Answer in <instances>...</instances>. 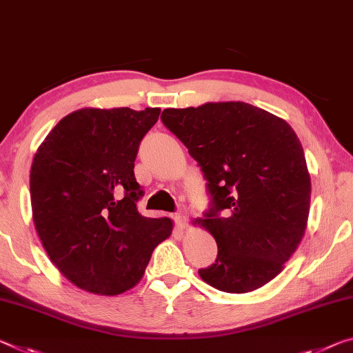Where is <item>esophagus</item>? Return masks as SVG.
<instances>
[{"label": "esophagus", "mask_w": 353, "mask_h": 353, "mask_svg": "<svg viewBox=\"0 0 353 353\" xmlns=\"http://www.w3.org/2000/svg\"><path fill=\"white\" fill-rule=\"evenodd\" d=\"M175 222H176V225H178V228H181V230L186 228V225H188V216L184 214L183 208L175 214Z\"/></svg>", "instance_id": "esophagus-1"}]
</instances>
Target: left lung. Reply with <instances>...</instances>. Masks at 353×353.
Listing matches in <instances>:
<instances>
[{
	"mask_svg": "<svg viewBox=\"0 0 353 353\" xmlns=\"http://www.w3.org/2000/svg\"><path fill=\"white\" fill-rule=\"evenodd\" d=\"M161 120L197 161L211 197L195 223L217 242L200 269L223 292H250L274 280L305 234L311 180L303 148L285 120L242 101L164 109Z\"/></svg>",
	"mask_w": 353,
	"mask_h": 353,
	"instance_id": "8db88e82",
	"label": "left lung"
}]
</instances>
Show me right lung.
Segmentation results:
<instances>
[{"label": "right lung", "mask_w": 353, "mask_h": 353, "mask_svg": "<svg viewBox=\"0 0 353 353\" xmlns=\"http://www.w3.org/2000/svg\"><path fill=\"white\" fill-rule=\"evenodd\" d=\"M159 108H84L63 117L34 156L32 219L59 272L81 290L115 296L141 281L170 219L143 217L134 178L139 143Z\"/></svg>", "instance_id": "add662e5"}]
</instances>
